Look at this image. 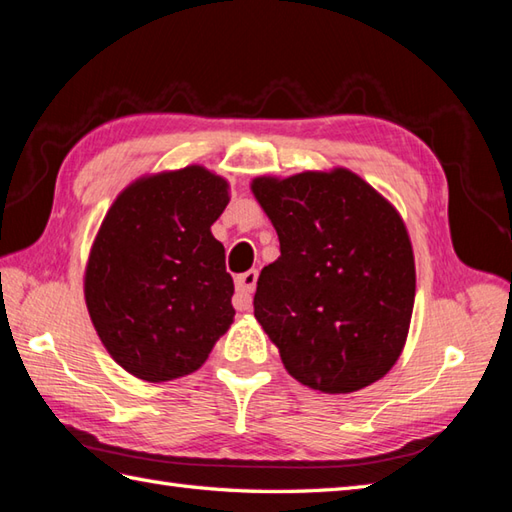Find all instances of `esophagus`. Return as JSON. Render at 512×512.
Wrapping results in <instances>:
<instances>
[{"mask_svg":"<svg viewBox=\"0 0 512 512\" xmlns=\"http://www.w3.org/2000/svg\"><path fill=\"white\" fill-rule=\"evenodd\" d=\"M257 286V270H246V273L235 277L237 295L233 299L237 310H250L253 306V292Z\"/></svg>","mask_w":512,"mask_h":512,"instance_id":"1","label":"esophagus"}]
</instances>
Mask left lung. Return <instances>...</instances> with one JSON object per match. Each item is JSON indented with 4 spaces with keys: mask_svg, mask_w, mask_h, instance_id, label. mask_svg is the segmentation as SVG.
<instances>
[{
    "mask_svg": "<svg viewBox=\"0 0 512 512\" xmlns=\"http://www.w3.org/2000/svg\"><path fill=\"white\" fill-rule=\"evenodd\" d=\"M281 255L257 281L255 319L292 378L350 394L383 378L405 347L416 264L400 213L350 169L250 184Z\"/></svg>",
    "mask_w": 512,
    "mask_h": 512,
    "instance_id": "obj_1",
    "label": "left lung"
}]
</instances>
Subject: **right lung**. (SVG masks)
Here are the masks:
<instances>
[{"mask_svg":"<svg viewBox=\"0 0 512 512\" xmlns=\"http://www.w3.org/2000/svg\"><path fill=\"white\" fill-rule=\"evenodd\" d=\"M228 182L191 165L143 176L96 233L83 292L105 350L149 383L187 376L231 328L233 279L211 224Z\"/></svg>","mask_w":512,"mask_h":512,"instance_id":"obj_1","label":"right lung"}]
</instances>
